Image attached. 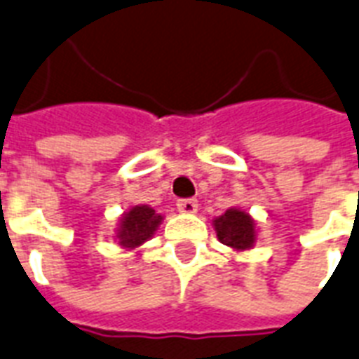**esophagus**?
Instances as JSON below:
<instances>
[{"instance_id":"1","label":"esophagus","mask_w":359,"mask_h":359,"mask_svg":"<svg viewBox=\"0 0 359 359\" xmlns=\"http://www.w3.org/2000/svg\"><path fill=\"white\" fill-rule=\"evenodd\" d=\"M177 210L182 211V213H194V211L198 210V200L196 198H182L177 200Z\"/></svg>"}]
</instances>
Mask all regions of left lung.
I'll return each instance as SVG.
<instances>
[{
    "label": "left lung",
    "instance_id": "obj_1",
    "mask_svg": "<svg viewBox=\"0 0 359 359\" xmlns=\"http://www.w3.org/2000/svg\"><path fill=\"white\" fill-rule=\"evenodd\" d=\"M215 230L221 243L234 249H247L255 241V223L240 210H229L215 221Z\"/></svg>",
    "mask_w": 359,
    "mask_h": 359
}]
</instances>
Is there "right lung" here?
I'll use <instances>...</instances> for the list:
<instances>
[{
    "label": "right lung",
    "instance_id": "add662e5",
    "mask_svg": "<svg viewBox=\"0 0 359 359\" xmlns=\"http://www.w3.org/2000/svg\"><path fill=\"white\" fill-rule=\"evenodd\" d=\"M161 215L155 213L154 208L148 205H136L129 213H125L121 219V229L118 232V238L121 245L136 247L149 240L161 223Z\"/></svg>",
    "mask_w": 359,
    "mask_h": 359
}]
</instances>
